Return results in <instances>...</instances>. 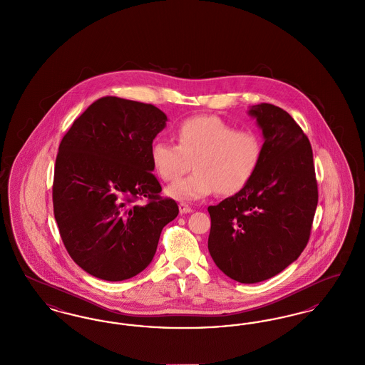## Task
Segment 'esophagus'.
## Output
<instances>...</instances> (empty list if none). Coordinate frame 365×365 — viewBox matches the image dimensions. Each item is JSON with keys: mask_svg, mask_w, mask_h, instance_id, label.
I'll list each match as a JSON object with an SVG mask.
<instances>
[{"mask_svg": "<svg viewBox=\"0 0 365 365\" xmlns=\"http://www.w3.org/2000/svg\"><path fill=\"white\" fill-rule=\"evenodd\" d=\"M191 210H192V209H191L189 204H186V202H180V204H179V212H180V213H190Z\"/></svg>", "mask_w": 365, "mask_h": 365, "instance_id": "1", "label": "esophagus"}]
</instances>
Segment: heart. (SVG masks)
Instances as JSON below:
<instances>
[{
	"mask_svg": "<svg viewBox=\"0 0 365 365\" xmlns=\"http://www.w3.org/2000/svg\"><path fill=\"white\" fill-rule=\"evenodd\" d=\"M176 145L155 140L150 161L164 182H175L168 189L179 200L204 198L213 191L232 195L243 190L255 178L261 164L264 143L252 128L237 130L217 116H194L175 128Z\"/></svg>",
	"mask_w": 365,
	"mask_h": 365,
	"instance_id": "obj_1",
	"label": "heart"
}]
</instances>
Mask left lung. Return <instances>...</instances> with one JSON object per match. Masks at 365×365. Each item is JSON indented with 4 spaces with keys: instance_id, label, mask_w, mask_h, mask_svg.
Returning <instances> with one entry per match:
<instances>
[{
    "instance_id": "8db88e82",
    "label": "left lung",
    "mask_w": 365,
    "mask_h": 365,
    "mask_svg": "<svg viewBox=\"0 0 365 365\" xmlns=\"http://www.w3.org/2000/svg\"><path fill=\"white\" fill-rule=\"evenodd\" d=\"M264 135L260 167L243 190L209 207L208 249L228 278L257 283L299 257L311 237L319 192L312 146L272 104L249 110Z\"/></svg>"
}]
</instances>
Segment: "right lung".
Returning a JSON list of instances; mask_svg holds the SVG:
<instances>
[{
    "instance_id": "1",
    "label": "right lung",
    "mask_w": 365,
    "mask_h": 365,
    "mask_svg": "<svg viewBox=\"0 0 365 365\" xmlns=\"http://www.w3.org/2000/svg\"><path fill=\"white\" fill-rule=\"evenodd\" d=\"M167 116L152 104L103 97L72 123L54 165L53 212L82 269L118 282L143 271L179 213L160 195L150 146Z\"/></svg>"
}]
</instances>
